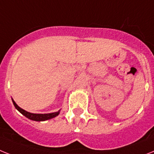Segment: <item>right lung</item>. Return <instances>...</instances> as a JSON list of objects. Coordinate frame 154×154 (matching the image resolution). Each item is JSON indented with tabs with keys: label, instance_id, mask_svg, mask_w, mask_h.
<instances>
[{
	"label": "right lung",
	"instance_id": "add662e5",
	"mask_svg": "<svg viewBox=\"0 0 154 154\" xmlns=\"http://www.w3.org/2000/svg\"><path fill=\"white\" fill-rule=\"evenodd\" d=\"M12 103H13L14 106H15V109H17L18 111H19L20 113L23 115H24L26 117H27L29 120H32V121H48V120H50L51 118H54V117H57L58 115L60 113V109L57 112H55V113H29V112H27L25 109H22L19 106L15 103V102L12 99Z\"/></svg>",
	"mask_w": 154,
	"mask_h": 154
}]
</instances>
